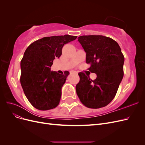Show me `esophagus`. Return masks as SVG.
I'll list each match as a JSON object with an SVG mask.
<instances>
[{"label": "esophagus", "mask_w": 145, "mask_h": 145, "mask_svg": "<svg viewBox=\"0 0 145 145\" xmlns=\"http://www.w3.org/2000/svg\"><path fill=\"white\" fill-rule=\"evenodd\" d=\"M74 74H78L76 71H74Z\"/></svg>", "instance_id": "1"}]
</instances>
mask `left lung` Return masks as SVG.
<instances>
[{"mask_svg":"<svg viewBox=\"0 0 145 145\" xmlns=\"http://www.w3.org/2000/svg\"><path fill=\"white\" fill-rule=\"evenodd\" d=\"M78 41L86 52V62L91 65L89 71L97 74V78L91 80L84 73H78L77 94L88 108L106 106L115 97L123 77L124 56L117 42L110 37L82 36Z\"/></svg>","mask_w":145,"mask_h":145,"instance_id":"left-lung-1","label":"left lung"}]
</instances>
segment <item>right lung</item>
<instances>
[{
	"label": "right lung",
	"instance_id": "1",
	"mask_svg": "<svg viewBox=\"0 0 145 145\" xmlns=\"http://www.w3.org/2000/svg\"><path fill=\"white\" fill-rule=\"evenodd\" d=\"M77 37L67 34L43 37L25 51L20 62V80L25 96L35 108L46 111L59 104L61 90L69 72L60 74L51 71L50 68L55 58L62 55L64 45Z\"/></svg>",
	"mask_w": 145,
	"mask_h": 145
}]
</instances>
